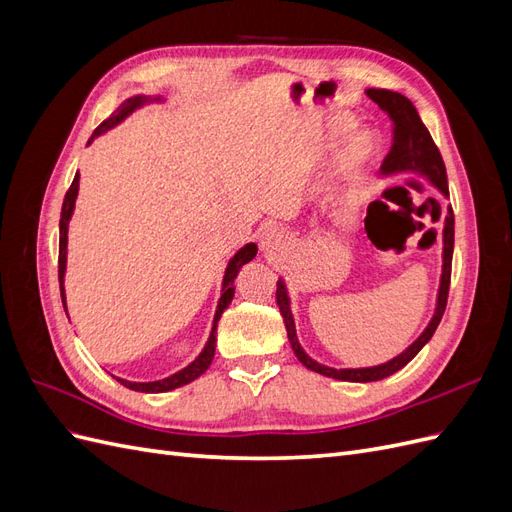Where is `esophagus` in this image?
<instances>
[{"label":"esophagus","mask_w":512,"mask_h":512,"mask_svg":"<svg viewBox=\"0 0 512 512\" xmlns=\"http://www.w3.org/2000/svg\"><path fill=\"white\" fill-rule=\"evenodd\" d=\"M286 235H284V230H280V228H275V226H271V228H267L265 232H262V250H265L267 254H277L280 250H284L286 247Z\"/></svg>","instance_id":"34e87169"}]
</instances>
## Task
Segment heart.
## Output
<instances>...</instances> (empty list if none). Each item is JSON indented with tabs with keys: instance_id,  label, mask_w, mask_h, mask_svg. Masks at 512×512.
<instances>
[{
	"instance_id": "heart-1",
	"label": "heart",
	"mask_w": 512,
	"mask_h": 512,
	"mask_svg": "<svg viewBox=\"0 0 512 512\" xmlns=\"http://www.w3.org/2000/svg\"><path fill=\"white\" fill-rule=\"evenodd\" d=\"M359 130V121H356L352 115L348 113H339L335 117H331L324 126L318 130L316 141L320 147H337L346 143L348 138ZM376 156V145L371 141V136L361 134L352 138V143L346 147L344 153V166L350 173L359 170L363 166H367Z\"/></svg>"
}]
</instances>
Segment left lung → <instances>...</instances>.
<instances>
[{
  "mask_svg": "<svg viewBox=\"0 0 512 512\" xmlns=\"http://www.w3.org/2000/svg\"><path fill=\"white\" fill-rule=\"evenodd\" d=\"M365 94L374 100L393 121V147L389 151V156H386L382 162V168H380L382 175H397V173L423 175L431 181V185H436V188L448 198V181H446L444 160L440 156L436 143H433L429 130L425 128V123L421 121V117H418L414 104L406 96H401V94H397V91H391V89H367ZM442 241H444L442 277H440L438 301H436V312H433V318L429 320L427 329L416 337L414 344H410L404 352L397 354L395 359L386 361L382 365H376V367L335 369V367H327V365L314 361L312 356H307V352L301 348L299 339H297V329H294V318L290 312V299H288V290L284 286V280L277 282L275 299H277V305H280V314L286 324L290 346H292L294 354H297V359L307 369L316 371V374L329 376L335 380H344V382H376L386 376H393L395 371L406 367L433 337V333H436L438 324L444 316V309H446L448 286H451L453 245H455V215H453L451 205H448L446 218H444Z\"/></svg>",
  "mask_w": 512,
  "mask_h": 512,
  "instance_id": "1",
  "label": "left lung"
}]
</instances>
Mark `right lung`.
Here are the masks:
<instances>
[{"instance_id":"obj_1","label":"right lung","mask_w":512,"mask_h":512,"mask_svg":"<svg viewBox=\"0 0 512 512\" xmlns=\"http://www.w3.org/2000/svg\"><path fill=\"white\" fill-rule=\"evenodd\" d=\"M151 100H162V98H147V96H134V98H128L126 102H123L117 111L104 119L100 126L94 130V134H91L89 143L94 141L96 136L108 132L111 128H115L119 121L126 119L132 111H136V108H141L143 104L151 102ZM76 196H79V173L74 175V181L70 185V190L66 192V198H64V205H61V220H59V288H61V301H64V307H66V292H64V275H66V254H68V224H70V218H72V211H74V203H76ZM258 252V245L256 243H247L243 245L241 250L230 258L228 267H226V273H224V282H222V297L218 301V309H215V318H213V327H211V335L207 339V344L203 348V352H200L196 359L188 365L183 367L181 371H177V374L168 376L164 380H156V382H130V380H121L117 378L126 389H132V391H141V393H166V391H173V389H179V386L188 384L192 380H196L198 376H203L205 371L209 369L211 361H213V354H215V342H218V320L222 318L224 309L230 305L232 297H235V280L237 275L241 271L243 265H247Z\"/></svg>"}]
</instances>
